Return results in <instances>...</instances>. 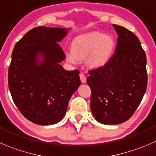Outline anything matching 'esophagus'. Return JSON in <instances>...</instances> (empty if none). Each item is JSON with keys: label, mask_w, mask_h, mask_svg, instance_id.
Segmentation results:
<instances>
[{"label": "esophagus", "mask_w": 156, "mask_h": 156, "mask_svg": "<svg viewBox=\"0 0 156 156\" xmlns=\"http://www.w3.org/2000/svg\"><path fill=\"white\" fill-rule=\"evenodd\" d=\"M79 76H80V79H81V82H82V83H85L86 82V77H85V75H84L83 73H81L79 75Z\"/></svg>", "instance_id": "1"}]
</instances>
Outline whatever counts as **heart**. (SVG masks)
I'll return each instance as SVG.
<instances>
[{
	"label": "heart",
	"mask_w": 156,
	"mask_h": 156,
	"mask_svg": "<svg viewBox=\"0 0 156 156\" xmlns=\"http://www.w3.org/2000/svg\"><path fill=\"white\" fill-rule=\"evenodd\" d=\"M115 47L116 41L110 35L97 31L87 32L74 39L72 50L66 52V59L72 64L86 59V64L90 69H101L111 59Z\"/></svg>",
	"instance_id": "1"
}]
</instances>
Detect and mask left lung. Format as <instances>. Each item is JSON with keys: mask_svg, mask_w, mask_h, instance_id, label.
<instances>
[{"mask_svg": "<svg viewBox=\"0 0 156 156\" xmlns=\"http://www.w3.org/2000/svg\"><path fill=\"white\" fill-rule=\"evenodd\" d=\"M118 35L111 59L89 72L90 110L102 124H120L129 120L147 87L146 56L138 37L127 29L113 25Z\"/></svg>", "mask_w": 156, "mask_h": 156, "instance_id": "left-lung-1", "label": "left lung"}]
</instances>
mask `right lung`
Segmentation results:
<instances>
[{
    "label": "right lung",
    "mask_w": 156,
    "mask_h": 156,
    "mask_svg": "<svg viewBox=\"0 0 156 156\" xmlns=\"http://www.w3.org/2000/svg\"><path fill=\"white\" fill-rule=\"evenodd\" d=\"M70 29L38 27L16 43L8 71V86L18 110L36 124H55L66 113L81 84L79 71L60 63L66 55L58 43Z\"/></svg>",
    "instance_id": "1"
}]
</instances>
